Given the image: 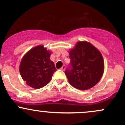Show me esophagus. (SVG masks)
Wrapping results in <instances>:
<instances>
[{"label": "esophagus", "mask_w": 125, "mask_h": 125, "mask_svg": "<svg viewBox=\"0 0 125 125\" xmlns=\"http://www.w3.org/2000/svg\"><path fill=\"white\" fill-rule=\"evenodd\" d=\"M65 65H64L61 68V70H62V71H64V70H65Z\"/></svg>", "instance_id": "obj_1"}]
</instances>
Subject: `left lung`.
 I'll return each instance as SVG.
<instances>
[{"mask_svg":"<svg viewBox=\"0 0 125 125\" xmlns=\"http://www.w3.org/2000/svg\"><path fill=\"white\" fill-rule=\"evenodd\" d=\"M69 55L70 63L65 74L70 84L80 90L94 86L104 72V60L100 52L87 42H79Z\"/></svg>","mask_w":125,"mask_h":125,"instance_id":"1","label":"left lung"}]
</instances>
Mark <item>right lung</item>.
I'll return each instance as SVG.
<instances>
[{"label": "right lung", "mask_w": 125, "mask_h": 125, "mask_svg": "<svg viewBox=\"0 0 125 125\" xmlns=\"http://www.w3.org/2000/svg\"><path fill=\"white\" fill-rule=\"evenodd\" d=\"M50 55L46 48L39 45L30 49L22 58L20 74L31 88L39 89L50 82L52 75L57 71Z\"/></svg>", "instance_id": "add662e5"}]
</instances>
